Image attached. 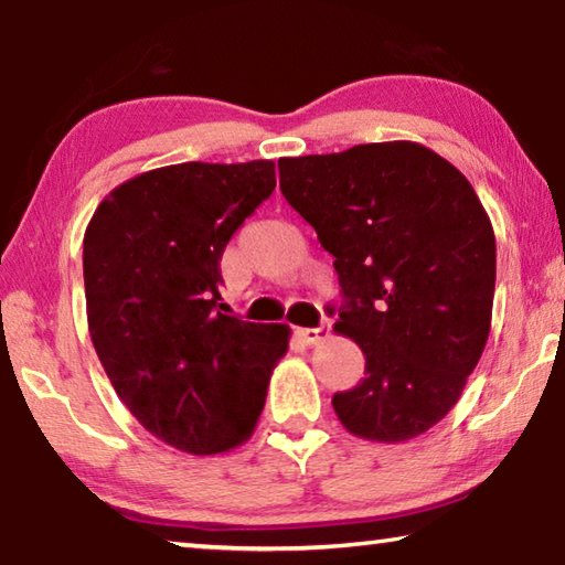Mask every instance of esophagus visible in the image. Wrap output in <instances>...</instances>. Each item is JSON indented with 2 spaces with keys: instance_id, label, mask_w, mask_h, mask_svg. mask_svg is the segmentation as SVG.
I'll list each match as a JSON object with an SVG mask.
<instances>
[{
  "instance_id": "obj_1",
  "label": "esophagus",
  "mask_w": 565,
  "mask_h": 565,
  "mask_svg": "<svg viewBox=\"0 0 565 565\" xmlns=\"http://www.w3.org/2000/svg\"><path fill=\"white\" fill-rule=\"evenodd\" d=\"M296 333H299V337L303 339V343H309V347H313V343H321L323 339H329L331 321L327 319V321H321L317 329H299Z\"/></svg>"
}]
</instances>
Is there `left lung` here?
<instances>
[{"label": "left lung", "mask_w": 565, "mask_h": 565, "mask_svg": "<svg viewBox=\"0 0 565 565\" xmlns=\"http://www.w3.org/2000/svg\"><path fill=\"white\" fill-rule=\"evenodd\" d=\"M279 177L333 254V329L366 356V376L333 394V411L366 441L420 436L456 406L489 341V214L461 171L414 141L279 159Z\"/></svg>", "instance_id": "obj_1"}]
</instances>
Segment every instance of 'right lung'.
<instances>
[{"label": "right lung", "mask_w": 565, "mask_h": 565, "mask_svg": "<svg viewBox=\"0 0 565 565\" xmlns=\"http://www.w3.org/2000/svg\"><path fill=\"white\" fill-rule=\"evenodd\" d=\"M276 186L274 161L161 167L124 181L84 234L92 343L131 416L159 441L212 456L244 444L286 323L228 317L222 254Z\"/></svg>", "instance_id": "right-lung-1"}]
</instances>
